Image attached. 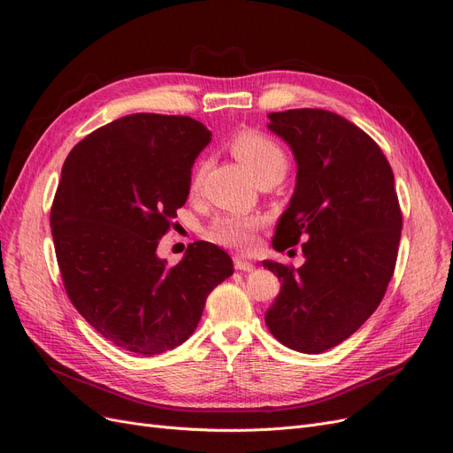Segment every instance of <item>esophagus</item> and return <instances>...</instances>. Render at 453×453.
<instances>
[{"label":"esophagus","instance_id":"34e87169","mask_svg":"<svg viewBox=\"0 0 453 453\" xmlns=\"http://www.w3.org/2000/svg\"><path fill=\"white\" fill-rule=\"evenodd\" d=\"M234 268L240 270V272H253V270H255V265L250 263V260L236 257V258H234Z\"/></svg>","mask_w":453,"mask_h":453}]
</instances>
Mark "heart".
Here are the masks:
<instances>
[{"label": "heart", "mask_w": 453, "mask_h": 453, "mask_svg": "<svg viewBox=\"0 0 453 453\" xmlns=\"http://www.w3.org/2000/svg\"><path fill=\"white\" fill-rule=\"evenodd\" d=\"M230 150L251 172L257 181L266 175H285L287 172V157L283 149L260 132L243 130L236 134L230 142ZM203 170L205 164L200 162L193 173V181H190L193 190L200 187ZM257 226L258 221L251 215L225 213L213 219L208 228V238L219 245H226V248L248 250L253 243V232Z\"/></svg>", "instance_id": "heart-1"}]
</instances>
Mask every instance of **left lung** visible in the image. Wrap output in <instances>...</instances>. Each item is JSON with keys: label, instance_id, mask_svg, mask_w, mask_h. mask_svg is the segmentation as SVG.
<instances>
[{"label": "left lung", "instance_id": "1", "mask_svg": "<svg viewBox=\"0 0 453 453\" xmlns=\"http://www.w3.org/2000/svg\"><path fill=\"white\" fill-rule=\"evenodd\" d=\"M268 119L296 162L272 245L285 251L304 240L306 260L296 270L265 260L281 281L265 319L283 346L321 353L357 331L386 295L403 228L395 177L376 142L344 117L289 109Z\"/></svg>", "mask_w": 453, "mask_h": 453}]
</instances>
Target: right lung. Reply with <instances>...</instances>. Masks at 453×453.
Segmentation results:
<instances>
[{"instance_id": "1", "label": "right lung", "mask_w": 453, "mask_h": 453, "mask_svg": "<svg viewBox=\"0 0 453 453\" xmlns=\"http://www.w3.org/2000/svg\"><path fill=\"white\" fill-rule=\"evenodd\" d=\"M210 142L190 117L135 113L88 134L64 162L50 210L62 280L77 311L120 349L150 357L183 344L234 272L210 242L175 266L157 255Z\"/></svg>"}]
</instances>
